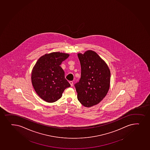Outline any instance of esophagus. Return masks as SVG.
<instances>
[{"label": "esophagus", "mask_w": 150, "mask_h": 150, "mask_svg": "<svg viewBox=\"0 0 150 150\" xmlns=\"http://www.w3.org/2000/svg\"><path fill=\"white\" fill-rule=\"evenodd\" d=\"M69 83L71 85V87H72L73 86V82L72 81H70Z\"/></svg>", "instance_id": "obj_1"}]
</instances>
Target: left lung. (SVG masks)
<instances>
[{
    "label": "left lung",
    "mask_w": 150,
    "mask_h": 150,
    "mask_svg": "<svg viewBox=\"0 0 150 150\" xmlns=\"http://www.w3.org/2000/svg\"><path fill=\"white\" fill-rule=\"evenodd\" d=\"M81 73L74 85L77 98L82 105L91 107L98 104L105 97L110 88V72L105 61L92 50L78 53Z\"/></svg>",
    "instance_id": "left-lung-1"
}]
</instances>
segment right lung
Here are the masks:
<instances>
[{
  "label": "right lung",
  "instance_id": "1",
  "mask_svg": "<svg viewBox=\"0 0 150 150\" xmlns=\"http://www.w3.org/2000/svg\"><path fill=\"white\" fill-rule=\"evenodd\" d=\"M69 55L59 52L40 57L32 72V82L40 98L53 103L61 98L65 89L70 87L65 78L64 71L59 66Z\"/></svg>",
  "mask_w": 150,
  "mask_h": 150
}]
</instances>
